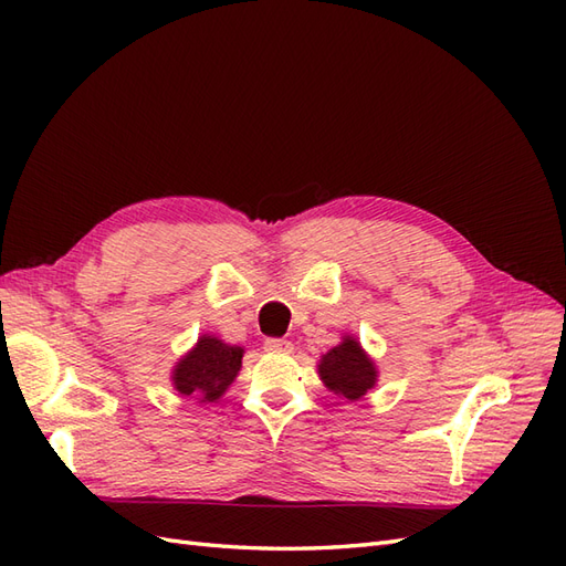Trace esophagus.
Masks as SVG:
<instances>
[{"mask_svg": "<svg viewBox=\"0 0 566 566\" xmlns=\"http://www.w3.org/2000/svg\"><path fill=\"white\" fill-rule=\"evenodd\" d=\"M264 349L271 354H290L293 352V342L281 339V337H269L264 339Z\"/></svg>", "mask_w": 566, "mask_h": 566, "instance_id": "obj_1", "label": "esophagus"}]
</instances>
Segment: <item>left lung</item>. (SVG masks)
I'll return each instance as SVG.
<instances>
[{
    "label": "left lung",
    "mask_w": 566,
    "mask_h": 566,
    "mask_svg": "<svg viewBox=\"0 0 566 566\" xmlns=\"http://www.w3.org/2000/svg\"><path fill=\"white\" fill-rule=\"evenodd\" d=\"M318 373L325 387L349 401L361 399L378 380V375H375L378 370H375L361 345L352 337L342 339V345L333 347L321 358Z\"/></svg>",
    "instance_id": "1"
}]
</instances>
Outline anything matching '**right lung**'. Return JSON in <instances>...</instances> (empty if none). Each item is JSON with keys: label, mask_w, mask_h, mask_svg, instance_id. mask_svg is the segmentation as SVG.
Listing matches in <instances>:
<instances>
[{"label": "right lung", "mask_w": 566, "mask_h": 566, "mask_svg": "<svg viewBox=\"0 0 566 566\" xmlns=\"http://www.w3.org/2000/svg\"><path fill=\"white\" fill-rule=\"evenodd\" d=\"M243 349L202 335L193 352H188L175 368L172 382L184 397H200V401H214L235 380L241 370Z\"/></svg>", "instance_id": "1"}]
</instances>
